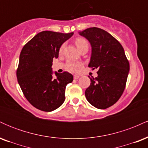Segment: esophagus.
I'll use <instances>...</instances> for the list:
<instances>
[{"mask_svg":"<svg viewBox=\"0 0 148 148\" xmlns=\"http://www.w3.org/2000/svg\"><path fill=\"white\" fill-rule=\"evenodd\" d=\"M79 77H80L79 75H76V74H75V75H74V79H78Z\"/></svg>","mask_w":148,"mask_h":148,"instance_id":"1","label":"esophagus"}]
</instances>
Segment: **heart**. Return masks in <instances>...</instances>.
I'll return each mask as SVG.
<instances>
[{
    "instance_id": "b5f03b06",
    "label": "heart",
    "mask_w": 148,
    "mask_h": 148,
    "mask_svg": "<svg viewBox=\"0 0 148 148\" xmlns=\"http://www.w3.org/2000/svg\"><path fill=\"white\" fill-rule=\"evenodd\" d=\"M75 45L77 47L78 49H81V48L85 47H88V42L86 39L81 38V37H79V38L76 39L75 40ZM64 49V45H62L60 48V53ZM67 70L71 71V72H76L81 67V64L79 62H74V61L69 60L67 62V65H66Z\"/></svg>"
}]
</instances>
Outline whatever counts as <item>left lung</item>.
Returning a JSON list of instances; mask_svg holds the SVG:
<instances>
[{
  "label": "left lung",
  "mask_w": 148,
  "mask_h": 148,
  "mask_svg": "<svg viewBox=\"0 0 148 148\" xmlns=\"http://www.w3.org/2000/svg\"><path fill=\"white\" fill-rule=\"evenodd\" d=\"M79 33L87 39L92 47L88 67L98 69V76L90 78L91 83L85 95L93 106L105 109L116 103L123 95L130 63L123 46L108 32L92 27Z\"/></svg>",
  "instance_id": "8db88e82"
}]
</instances>
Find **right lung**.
<instances>
[{
	"mask_svg": "<svg viewBox=\"0 0 148 148\" xmlns=\"http://www.w3.org/2000/svg\"><path fill=\"white\" fill-rule=\"evenodd\" d=\"M74 33L42 31L22 49L16 70L18 84L27 100L43 111H54L65 99L66 86L73 81L70 73L52 71L53 58L58 57L61 45Z\"/></svg>",
	"mask_w": 148,
	"mask_h": 148,
	"instance_id": "obj_1",
	"label": "right lung"
}]
</instances>
